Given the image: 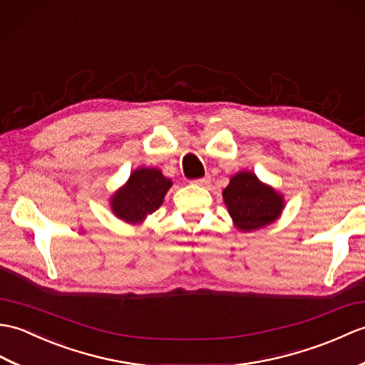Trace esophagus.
Masks as SVG:
<instances>
[{"label": "esophagus", "instance_id": "1", "mask_svg": "<svg viewBox=\"0 0 365 365\" xmlns=\"http://www.w3.org/2000/svg\"><path fill=\"white\" fill-rule=\"evenodd\" d=\"M197 185H207L210 182V176H205V178H198V180L193 181Z\"/></svg>", "mask_w": 365, "mask_h": 365}]
</instances>
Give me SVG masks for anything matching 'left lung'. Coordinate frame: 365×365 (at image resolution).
<instances>
[{"label": "left lung", "instance_id": "left-lung-1", "mask_svg": "<svg viewBox=\"0 0 365 365\" xmlns=\"http://www.w3.org/2000/svg\"><path fill=\"white\" fill-rule=\"evenodd\" d=\"M222 195L234 226L242 232H251L272 225L286 207L281 192L247 170L231 176Z\"/></svg>", "mask_w": 365, "mask_h": 365}]
</instances>
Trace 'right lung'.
<instances>
[{"label": "right lung", "instance_id": "1", "mask_svg": "<svg viewBox=\"0 0 365 365\" xmlns=\"http://www.w3.org/2000/svg\"><path fill=\"white\" fill-rule=\"evenodd\" d=\"M173 182L156 167L135 168L109 198L112 214L121 222L140 225L158 210Z\"/></svg>", "mask_w": 365, "mask_h": 365}]
</instances>
